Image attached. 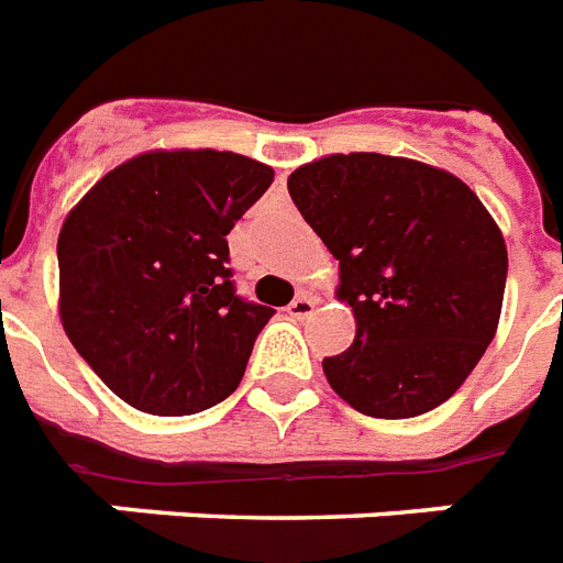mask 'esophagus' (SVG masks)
I'll return each mask as SVG.
<instances>
[{
    "label": "esophagus",
    "instance_id": "esophagus-1",
    "mask_svg": "<svg viewBox=\"0 0 563 563\" xmlns=\"http://www.w3.org/2000/svg\"><path fill=\"white\" fill-rule=\"evenodd\" d=\"M312 309H316V300L309 298V295H298V298L286 307V312H289L291 318H309L312 316Z\"/></svg>",
    "mask_w": 563,
    "mask_h": 563
}]
</instances>
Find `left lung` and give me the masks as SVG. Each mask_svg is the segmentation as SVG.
Masks as SVG:
<instances>
[{
    "instance_id": "8db88e82",
    "label": "left lung",
    "mask_w": 563,
    "mask_h": 563,
    "mask_svg": "<svg viewBox=\"0 0 563 563\" xmlns=\"http://www.w3.org/2000/svg\"><path fill=\"white\" fill-rule=\"evenodd\" d=\"M289 195L339 260L356 339L327 383L368 418L450 400L497 333L508 251L467 184L427 163L353 152L289 175Z\"/></svg>"
}]
</instances>
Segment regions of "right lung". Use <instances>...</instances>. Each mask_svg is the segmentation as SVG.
<instances>
[{
  "label": "right lung",
  "mask_w": 563,
  "mask_h": 563,
  "mask_svg": "<svg viewBox=\"0 0 563 563\" xmlns=\"http://www.w3.org/2000/svg\"><path fill=\"white\" fill-rule=\"evenodd\" d=\"M272 180L233 152H145L66 216L60 324L128 406L178 418L236 391L274 309L236 295L228 233Z\"/></svg>",
  "instance_id": "1"
}]
</instances>
